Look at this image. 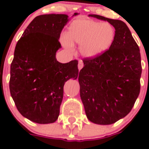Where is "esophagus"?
<instances>
[{
    "instance_id": "34e87169",
    "label": "esophagus",
    "mask_w": 149,
    "mask_h": 149,
    "mask_svg": "<svg viewBox=\"0 0 149 149\" xmlns=\"http://www.w3.org/2000/svg\"><path fill=\"white\" fill-rule=\"evenodd\" d=\"M83 66H84V64H83L82 61H79V65H78V68H79V70H81V68H83Z\"/></svg>"
}]
</instances>
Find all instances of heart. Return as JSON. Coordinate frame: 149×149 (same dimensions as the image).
Here are the masks:
<instances>
[{
    "label": "heart",
    "mask_w": 149,
    "mask_h": 149,
    "mask_svg": "<svg viewBox=\"0 0 149 149\" xmlns=\"http://www.w3.org/2000/svg\"><path fill=\"white\" fill-rule=\"evenodd\" d=\"M115 38V29L109 23L94 20H77L69 26L62 44L70 48L71 43L80 45V51L86 57L101 55L112 45Z\"/></svg>",
    "instance_id": "obj_1"
}]
</instances>
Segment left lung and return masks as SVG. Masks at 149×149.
Here are the masks:
<instances>
[{
	"mask_svg": "<svg viewBox=\"0 0 149 149\" xmlns=\"http://www.w3.org/2000/svg\"><path fill=\"white\" fill-rule=\"evenodd\" d=\"M115 29L112 45L101 55L83 59L80 96L87 118L94 123H115L130 112L140 94L142 73L139 47L126 23L101 15Z\"/></svg>",
	"mask_w": 149,
	"mask_h": 149,
	"instance_id": "left-lung-1",
	"label": "left lung"
}]
</instances>
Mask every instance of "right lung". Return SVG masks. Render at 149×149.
<instances>
[{
	"instance_id": "add662e5",
	"label": "right lung",
	"mask_w": 149,
	"mask_h": 149,
	"mask_svg": "<svg viewBox=\"0 0 149 149\" xmlns=\"http://www.w3.org/2000/svg\"><path fill=\"white\" fill-rule=\"evenodd\" d=\"M68 18L67 15L56 14L36 17L15 47L10 93L20 113L35 123L45 124L57 120L64 84L78 77V60L62 64L56 59Z\"/></svg>"
}]
</instances>
